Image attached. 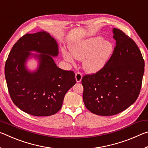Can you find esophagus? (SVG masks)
<instances>
[{"mask_svg":"<svg viewBox=\"0 0 148 148\" xmlns=\"http://www.w3.org/2000/svg\"><path fill=\"white\" fill-rule=\"evenodd\" d=\"M75 77H76V82L79 83V82L82 81V74L81 73H79V72H77V73H76V76H75Z\"/></svg>","mask_w":148,"mask_h":148,"instance_id":"1","label":"esophagus"}]
</instances>
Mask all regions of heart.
<instances>
[{
	"label": "heart",
	"instance_id": "obj_1",
	"mask_svg": "<svg viewBox=\"0 0 148 148\" xmlns=\"http://www.w3.org/2000/svg\"><path fill=\"white\" fill-rule=\"evenodd\" d=\"M70 54L65 50L62 56L66 61L74 64L73 56L77 60H84L83 68L87 72L96 73L104 68L114 51L113 44L104 40L101 36H95L75 41L69 45Z\"/></svg>",
	"mask_w": 148,
	"mask_h": 148
}]
</instances>
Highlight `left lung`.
Listing matches in <instances>:
<instances>
[{
	"label": "left lung",
	"instance_id": "8db88e82",
	"mask_svg": "<svg viewBox=\"0 0 148 148\" xmlns=\"http://www.w3.org/2000/svg\"><path fill=\"white\" fill-rule=\"evenodd\" d=\"M112 32L116 46L108 62L82 79L85 106L99 116L116 115L133 104L144 76V61L137 45L121 30L114 28Z\"/></svg>",
	"mask_w": 148,
	"mask_h": 148
}]
</instances>
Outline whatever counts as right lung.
I'll return each instance as SVG.
<instances>
[{
    "label": "right lung",
    "instance_id": "add662e5",
    "mask_svg": "<svg viewBox=\"0 0 148 148\" xmlns=\"http://www.w3.org/2000/svg\"><path fill=\"white\" fill-rule=\"evenodd\" d=\"M58 55V43L44 31L26 34L14 45L5 64V77L12 101L22 111L49 116L61 108L64 95L76 79L73 71L57 66L53 57ZM32 58L38 62L33 71L27 66Z\"/></svg>",
    "mask_w": 148,
    "mask_h": 148
}]
</instances>
